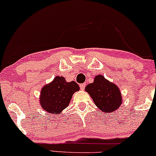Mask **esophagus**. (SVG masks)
I'll return each mask as SVG.
<instances>
[{
    "label": "esophagus",
    "mask_w": 156,
    "mask_h": 156,
    "mask_svg": "<svg viewBox=\"0 0 156 156\" xmlns=\"http://www.w3.org/2000/svg\"><path fill=\"white\" fill-rule=\"evenodd\" d=\"M85 86H86L85 84H80V89H81V90H84V88H85Z\"/></svg>",
    "instance_id": "esophagus-1"
}]
</instances>
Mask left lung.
Returning <instances> with one entry per match:
<instances>
[{"label":"left lung","instance_id":"obj_1","mask_svg":"<svg viewBox=\"0 0 156 156\" xmlns=\"http://www.w3.org/2000/svg\"><path fill=\"white\" fill-rule=\"evenodd\" d=\"M85 91L97 107L104 112H114L122 104V95L119 88L102 75L97 76L94 82L87 85Z\"/></svg>","mask_w":156,"mask_h":156}]
</instances>
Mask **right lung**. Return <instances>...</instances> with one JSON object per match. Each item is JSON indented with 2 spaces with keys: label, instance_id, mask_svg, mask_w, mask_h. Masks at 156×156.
<instances>
[{
  "label": "right lung",
  "instance_id": "right-lung-1",
  "mask_svg": "<svg viewBox=\"0 0 156 156\" xmlns=\"http://www.w3.org/2000/svg\"><path fill=\"white\" fill-rule=\"evenodd\" d=\"M80 87L75 82H66L63 76H57L53 82L42 88L40 104L46 112L60 114L67 108L72 97Z\"/></svg>",
  "mask_w": 156,
  "mask_h": 156
}]
</instances>
